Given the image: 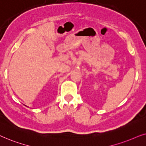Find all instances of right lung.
Returning <instances> with one entry per match:
<instances>
[{"label": "right lung", "instance_id": "add662e5", "mask_svg": "<svg viewBox=\"0 0 146 146\" xmlns=\"http://www.w3.org/2000/svg\"><path fill=\"white\" fill-rule=\"evenodd\" d=\"M27 107H28V106H27ZM28 108H29V107H28Z\"/></svg>", "mask_w": 146, "mask_h": 146}]
</instances>
